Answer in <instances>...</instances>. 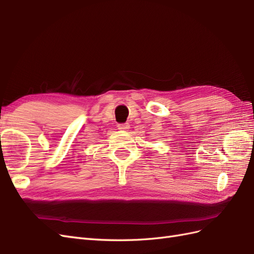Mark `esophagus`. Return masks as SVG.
<instances>
[{"instance_id":"34e87169","label":"esophagus","mask_w":254,"mask_h":254,"mask_svg":"<svg viewBox=\"0 0 254 254\" xmlns=\"http://www.w3.org/2000/svg\"><path fill=\"white\" fill-rule=\"evenodd\" d=\"M129 124L128 123H124V124H119L118 125V128L120 129V130H128L129 129Z\"/></svg>"}]
</instances>
